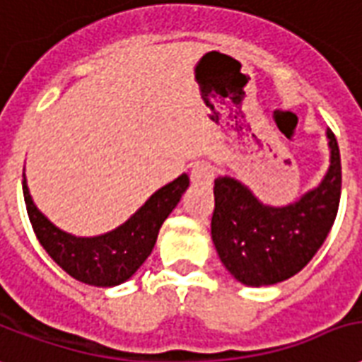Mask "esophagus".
<instances>
[{
  "label": "esophagus",
  "mask_w": 362,
  "mask_h": 362,
  "mask_svg": "<svg viewBox=\"0 0 362 362\" xmlns=\"http://www.w3.org/2000/svg\"><path fill=\"white\" fill-rule=\"evenodd\" d=\"M189 176H192V180L197 184V182H211L213 180V176H215V170H213V167L209 165V163H203V160H197V163H194V167H192V173H189Z\"/></svg>",
  "instance_id": "obj_1"
}]
</instances>
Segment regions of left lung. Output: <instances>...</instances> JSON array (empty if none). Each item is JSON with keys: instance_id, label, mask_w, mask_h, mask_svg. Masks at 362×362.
<instances>
[{"instance_id": "1", "label": "left lung", "mask_w": 362, "mask_h": 362, "mask_svg": "<svg viewBox=\"0 0 362 362\" xmlns=\"http://www.w3.org/2000/svg\"><path fill=\"white\" fill-rule=\"evenodd\" d=\"M330 167L317 188L297 202L272 207L243 186L218 176L211 235L222 264L238 282L261 288L284 282L307 267L330 234L341 194V159L336 136L326 132Z\"/></svg>"}]
</instances>
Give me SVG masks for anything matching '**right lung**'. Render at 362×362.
I'll list each match as a JSON object with an SVG mask.
<instances>
[{"mask_svg": "<svg viewBox=\"0 0 362 362\" xmlns=\"http://www.w3.org/2000/svg\"><path fill=\"white\" fill-rule=\"evenodd\" d=\"M188 186V174H182L176 180L157 189L120 226L107 234L80 238L57 228L34 205L23 173L24 203L42 247L74 280L98 288H113L136 274V270L151 255L163 222L178 205Z\"/></svg>", "mask_w": 362, "mask_h": 362, "instance_id": "right-lung-1", "label": "right lung"}]
</instances>
